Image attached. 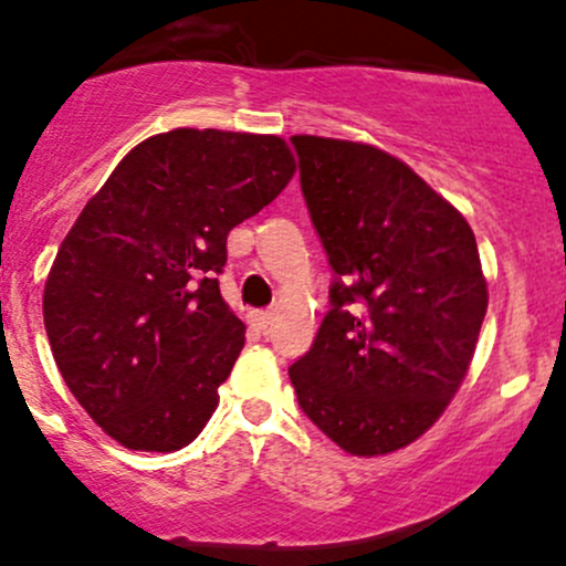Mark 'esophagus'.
<instances>
[{"label": "esophagus", "instance_id": "34e87169", "mask_svg": "<svg viewBox=\"0 0 566 566\" xmlns=\"http://www.w3.org/2000/svg\"><path fill=\"white\" fill-rule=\"evenodd\" d=\"M252 323L258 325L260 331H268V328H271V323H273V314L271 312H254Z\"/></svg>", "mask_w": 566, "mask_h": 566}]
</instances>
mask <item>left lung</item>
<instances>
[{"label": "left lung", "mask_w": 566, "mask_h": 566, "mask_svg": "<svg viewBox=\"0 0 566 566\" xmlns=\"http://www.w3.org/2000/svg\"><path fill=\"white\" fill-rule=\"evenodd\" d=\"M328 254L331 308L290 366L298 407L353 455L426 433L455 396L488 308L467 219L379 148L290 138Z\"/></svg>", "instance_id": "left-lung-1"}]
</instances>
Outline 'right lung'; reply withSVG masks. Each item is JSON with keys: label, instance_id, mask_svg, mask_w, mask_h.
<instances>
[{"label": "right lung", "instance_id": "right-lung-1", "mask_svg": "<svg viewBox=\"0 0 566 566\" xmlns=\"http://www.w3.org/2000/svg\"><path fill=\"white\" fill-rule=\"evenodd\" d=\"M293 174L276 135L174 129L135 146L75 219L48 273L45 333L124 448L170 453L203 431L243 347L217 279L228 233Z\"/></svg>", "mask_w": 566, "mask_h": 566}]
</instances>
